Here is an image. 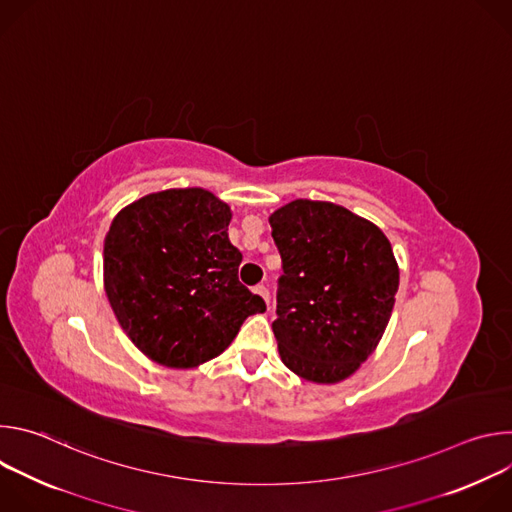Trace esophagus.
<instances>
[{"instance_id": "esophagus-1", "label": "esophagus", "mask_w": 512, "mask_h": 512, "mask_svg": "<svg viewBox=\"0 0 512 512\" xmlns=\"http://www.w3.org/2000/svg\"><path fill=\"white\" fill-rule=\"evenodd\" d=\"M253 291H255L257 296H261V298L265 300V304L269 306V291H267V287H265V285H257Z\"/></svg>"}]
</instances>
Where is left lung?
<instances>
[{
    "instance_id": "8db88e82",
    "label": "left lung",
    "mask_w": 512,
    "mask_h": 512,
    "mask_svg": "<svg viewBox=\"0 0 512 512\" xmlns=\"http://www.w3.org/2000/svg\"><path fill=\"white\" fill-rule=\"evenodd\" d=\"M281 255L273 334L285 367L334 385L360 369L389 324L399 265L385 233L348 208L298 198L269 216Z\"/></svg>"
}]
</instances>
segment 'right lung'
<instances>
[{"mask_svg":"<svg viewBox=\"0 0 512 512\" xmlns=\"http://www.w3.org/2000/svg\"><path fill=\"white\" fill-rule=\"evenodd\" d=\"M231 206L204 188L152 192L117 212L103 283L127 338L150 360L192 369L229 348L265 302L239 281Z\"/></svg>","mask_w":512,"mask_h":512,"instance_id":"add662e5","label":"right lung"}]
</instances>
